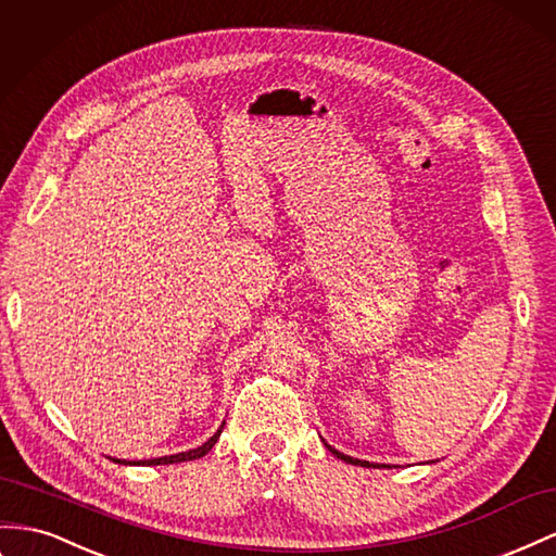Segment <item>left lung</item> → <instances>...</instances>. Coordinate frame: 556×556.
Instances as JSON below:
<instances>
[{
	"label": "left lung",
	"mask_w": 556,
	"mask_h": 556,
	"mask_svg": "<svg viewBox=\"0 0 556 556\" xmlns=\"http://www.w3.org/2000/svg\"><path fill=\"white\" fill-rule=\"evenodd\" d=\"M323 444L329 448V452H332L337 458H341V460H346V463H351V465H359V468H390V465H374V463H369V460H359V458H353V456H346V454H341L339 448H334V446H329L325 440H323Z\"/></svg>",
	"instance_id": "1"
}]
</instances>
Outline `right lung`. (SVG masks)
<instances>
[{"instance_id":"add662e5","label":"right lung","mask_w":556,"mask_h":556,"mask_svg":"<svg viewBox=\"0 0 556 556\" xmlns=\"http://www.w3.org/2000/svg\"><path fill=\"white\" fill-rule=\"evenodd\" d=\"M222 428H224V421H222V426L217 428V432L213 434V438H210L207 442H203L201 446H197V448H189V452H182V454H173V456H161V458H149V460H122V458H112L114 463H122V465H170V463H185V460H197V458H203L210 448L215 446V442L219 440V434H222Z\"/></svg>"}]
</instances>
